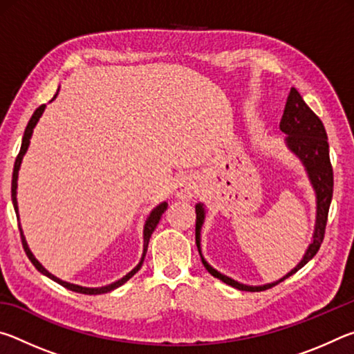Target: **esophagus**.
<instances>
[{"instance_id":"esophagus-1","label":"esophagus","mask_w":354,"mask_h":354,"mask_svg":"<svg viewBox=\"0 0 354 354\" xmlns=\"http://www.w3.org/2000/svg\"><path fill=\"white\" fill-rule=\"evenodd\" d=\"M196 192V183L194 176L184 175L175 184V195L179 200H190Z\"/></svg>"}]
</instances>
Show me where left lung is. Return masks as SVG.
<instances>
[{"mask_svg": "<svg viewBox=\"0 0 354 354\" xmlns=\"http://www.w3.org/2000/svg\"><path fill=\"white\" fill-rule=\"evenodd\" d=\"M279 129L286 134L284 143L289 151L295 156V158L303 164L304 170L310 185L315 192V225L313 232V241H310L309 247L306 248L303 254V259L299 261L292 270L284 274L283 278L273 283L262 284V286H248L239 281L232 279L226 274L220 273L218 270L209 263L205 256L201 253V227L206 218V207L203 203H196L195 212H196V226H195V241L196 247H198V253L201 256L203 266L206 270L212 274L214 278H218L223 281L225 284L236 287L239 290L247 292H259L270 289V287L279 284L281 281L292 277L293 273L298 272L299 268L306 266V263L313 259L317 254L320 245L325 237V227L328 220V211L329 205H331L333 198V167L331 160H329V145H328V136L325 127H323L322 120L310 111V107L304 103L301 95L298 93L295 87L290 88L289 97H287V103L284 107L283 118H281Z\"/></svg>", "mask_w": 354, "mask_h": 354, "instance_id": "obj_1", "label": "left lung"}]
</instances>
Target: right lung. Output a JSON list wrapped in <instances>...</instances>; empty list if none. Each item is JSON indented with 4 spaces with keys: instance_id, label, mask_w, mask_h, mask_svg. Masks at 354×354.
Wrapping results in <instances>:
<instances>
[{
    "instance_id": "right-lung-1",
    "label": "right lung",
    "mask_w": 354,
    "mask_h": 354,
    "mask_svg": "<svg viewBox=\"0 0 354 354\" xmlns=\"http://www.w3.org/2000/svg\"><path fill=\"white\" fill-rule=\"evenodd\" d=\"M57 93H59V91L56 92L55 97H53V100H55V98L57 97ZM53 100H51V101H53ZM45 107H46L45 104H41L40 107H37V109H35V112L32 113L31 120H29L28 127H26V129H25V136H23V140H21L20 153H19V156H17V159H15L14 173H12V205H14L15 214H17V218H19V220H20V215H19V203H17V187H19V184H17V181H19V170H20V167H21V160H23V158H25V154H26V151H28L29 143H31L32 131H34V128H35V124H37V122L40 120L41 113H44ZM167 206H169V203H167V201H162V203H160V205L156 206L151 212H149V215H148L147 220H145V225H143V253H142V257H140L139 263H137V266H136V267L133 268V270H131L129 273L124 274L123 278H120V279H117V281H115V283H111V284H107V286H101V287H84V286H80V284L67 283V281L59 279L57 277H55V274L48 272L46 268H45L44 266H41V263H40L37 259H35V256L32 254V251L29 250V247H28V242H26V237H25V234H23L21 225L19 223V230H20V236H21L23 248H25V251H26V256L29 257V261L32 262V266H34L35 268H37V270H39L41 274H45V277H48L50 279L56 281L57 284L64 286L65 289L73 290V292H77V293H87V295H100V293H107V292H111V290H113V289H117V287H120L122 284L127 283V281H128L129 278H133L134 274L140 270V267H142V263H143V259H145L147 250H148L149 237H151L153 231L156 230V226H158L159 220H160V215H162V214L165 212Z\"/></svg>"
}]
</instances>
